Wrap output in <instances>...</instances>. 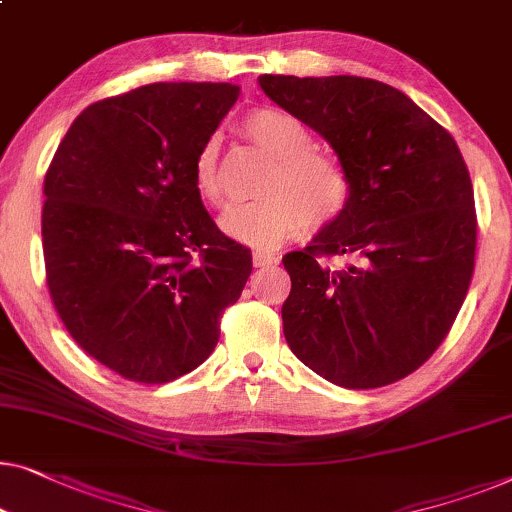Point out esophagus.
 Wrapping results in <instances>:
<instances>
[{
	"mask_svg": "<svg viewBox=\"0 0 512 512\" xmlns=\"http://www.w3.org/2000/svg\"><path fill=\"white\" fill-rule=\"evenodd\" d=\"M279 263V256L277 254H270V251H256L254 254V265L256 268H274V265Z\"/></svg>",
	"mask_w": 512,
	"mask_h": 512,
	"instance_id": "1",
	"label": "esophagus"
}]
</instances>
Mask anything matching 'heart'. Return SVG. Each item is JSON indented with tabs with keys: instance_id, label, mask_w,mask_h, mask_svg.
<instances>
[{
	"instance_id": "1",
	"label": "heart",
	"mask_w": 512,
	"mask_h": 512,
	"mask_svg": "<svg viewBox=\"0 0 512 512\" xmlns=\"http://www.w3.org/2000/svg\"><path fill=\"white\" fill-rule=\"evenodd\" d=\"M244 133L274 157L263 180V198L231 205L219 228L235 242L274 249L311 228H323L346 212L353 196L351 175L335 154L311 150L305 122L281 108H256L244 117ZM221 140L207 136L194 157V187L203 201H224Z\"/></svg>"
}]
</instances>
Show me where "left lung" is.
I'll return each instance as SVG.
<instances>
[{
	"mask_svg": "<svg viewBox=\"0 0 512 512\" xmlns=\"http://www.w3.org/2000/svg\"><path fill=\"white\" fill-rule=\"evenodd\" d=\"M258 85L328 140L353 184L342 217L284 256L286 342L342 388L404 379L446 339L473 277L478 221L462 152L379 80L265 73ZM332 255L354 263L335 269Z\"/></svg>",
	"mask_w": 512,
	"mask_h": 512,
	"instance_id": "8db88e82",
	"label": "left lung"
}]
</instances>
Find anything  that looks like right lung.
Masks as SVG:
<instances>
[{"label": "right lung", "instance_id": "right-lung-1", "mask_svg": "<svg viewBox=\"0 0 512 512\" xmlns=\"http://www.w3.org/2000/svg\"><path fill=\"white\" fill-rule=\"evenodd\" d=\"M231 83H154L76 117L43 180L41 238L59 318L76 344L136 383L210 358L251 251L214 224L194 157L238 101Z\"/></svg>", "mask_w": 512, "mask_h": 512}]
</instances>
